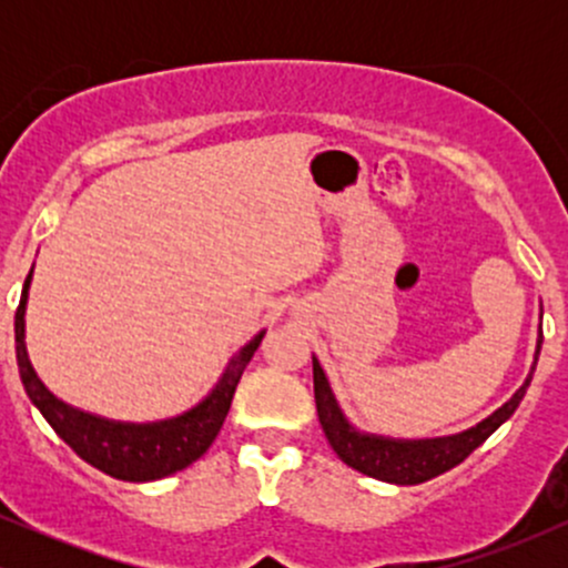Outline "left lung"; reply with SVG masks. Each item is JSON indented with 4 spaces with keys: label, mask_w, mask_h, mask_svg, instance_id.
I'll use <instances>...</instances> for the list:
<instances>
[{
    "label": "left lung",
    "mask_w": 568,
    "mask_h": 568,
    "mask_svg": "<svg viewBox=\"0 0 568 568\" xmlns=\"http://www.w3.org/2000/svg\"><path fill=\"white\" fill-rule=\"evenodd\" d=\"M539 349H542V336L537 342V355H534V366H537ZM534 366L529 379L524 382V387L515 393L505 406L494 410L488 419L475 425L467 433L452 435V438H429V440H393V438H374V435L357 433L355 427L344 419L342 408H338L334 393H331L328 379H325L321 363L317 357H312V374H315V403H317V416H321V425L325 438H328L331 448L338 454V459L344 465H349L352 470L368 475V478L387 480V484L397 486H416L425 484L429 478H438L452 467L462 465V462L470 456L475 448L484 443L488 435L497 429L501 422H507L518 408V403L524 400L526 389H529Z\"/></svg>",
    "instance_id": "obj_1"
}]
</instances>
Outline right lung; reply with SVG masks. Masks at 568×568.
<instances>
[{
  "mask_svg": "<svg viewBox=\"0 0 568 568\" xmlns=\"http://www.w3.org/2000/svg\"><path fill=\"white\" fill-rule=\"evenodd\" d=\"M31 272L23 283L21 304L16 310V357L18 371L26 395L39 408V414L48 419L55 429L58 438L74 452L80 459L93 465L95 470L112 475L116 480H130V484H143V480H158L173 475L197 462L202 454L216 440L226 414H230L234 389H237L240 376L253 352L258 349L264 334H258L251 344L232 357L230 368L221 376L211 395L200 403L197 408L175 416L168 422H154V425H125V422H109L101 416L84 414L80 408H71L50 393L39 382L34 366L29 361L23 342V312L26 298H29Z\"/></svg>",
  "mask_w": 568,
  "mask_h": 568,
  "instance_id": "add662e5",
  "label": "right lung"
}]
</instances>
